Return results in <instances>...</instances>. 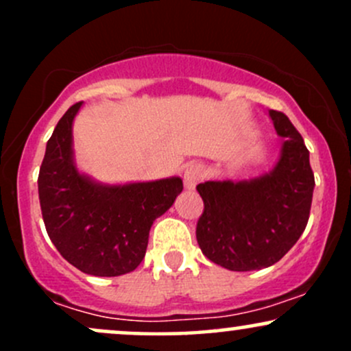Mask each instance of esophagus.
Masks as SVG:
<instances>
[{
  "label": "esophagus",
  "mask_w": 351,
  "mask_h": 351,
  "mask_svg": "<svg viewBox=\"0 0 351 351\" xmlns=\"http://www.w3.org/2000/svg\"><path fill=\"white\" fill-rule=\"evenodd\" d=\"M201 178H203V167H201V165L198 163L186 165V168H184V175H183L184 188L195 189V186L199 183Z\"/></svg>",
  "instance_id": "esophagus-1"
}]
</instances>
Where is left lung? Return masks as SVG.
<instances>
[{
    "label": "left lung",
    "instance_id": "left-lung-1",
    "mask_svg": "<svg viewBox=\"0 0 351 351\" xmlns=\"http://www.w3.org/2000/svg\"><path fill=\"white\" fill-rule=\"evenodd\" d=\"M284 138L271 171L243 181H204V211L196 239L211 263L236 272L259 271L280 261L307 226L315 188L304 138L287 115L269 110Z\"/></svg>",
    "mask_w": 351,
    "mask_h": 351
}]
</instances>
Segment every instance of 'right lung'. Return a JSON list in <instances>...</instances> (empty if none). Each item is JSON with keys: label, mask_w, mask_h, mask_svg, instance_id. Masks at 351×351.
<instances>
[{"label": "right lung", "mask_w": 351, "mask_h": 351, "mask_svg": "<svg viewBox=\"0 0 351 351\" xmlns=\"http://www.w3.org/2000/svg\"><path fill=\"white\" fill-rule=\"evenodd\" d=\"M80 107L74 104L47 140L38 178L43 219L60 256L79 271L123 276L143 261L153 221L173 206L183 181L171 176L106 184L79 171L72 123Z\"/></svg>", "instance_id": "1"}]
</instances>
